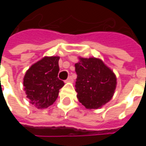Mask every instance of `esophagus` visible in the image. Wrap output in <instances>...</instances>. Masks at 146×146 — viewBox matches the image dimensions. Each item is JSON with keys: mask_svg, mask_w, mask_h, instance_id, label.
<instances>
[{"mask_svg": "<svg viewBox=\"0 0 146 146\" xmlns=\"http://www.w3.org/2000/svg\"><path fill=\"white\" fill-rule=\"evenodd\" d=\"M73 78L72 77V76H69V77L67 78V80H65V82L66 83L73 82Z\"/></svg>", "mask_w": 146, "mask_h": 146, "instance_id": "esophagus-1", "label": "esophagus"}]
</instances>
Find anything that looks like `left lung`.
I'll return each mask as SVG.
<instances>
[{
    "instance_id": "left-lung-1",
    "label": "left lung",
    "mask_w": 146,
    "mask_h": 146,
    "mask_svg": "<svg viewBox=\"0 0 146 146\" xmlns=\"http://www.w3.org/2000/svg\"><path fill=\"white\" fill-rule=\"evenodd\" d=\"M79 60L75 64L77 98L87 109H99L113 98L116 76L101 59L79 58Z\"/></svg>"
}]
</instances>
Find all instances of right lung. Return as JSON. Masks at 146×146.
I'll return each mask as SVG.
<instances>
[{"mask_svg":"<svg viewBox=\"0 0 146 146\" xmlns=\"http://www.w3.org/2000/svg\"><path fill=\"white\" fill-rule=\"evenodd\" d=\"M58 56L44 57L31 66L23 78L24 90L30 102L37 109L54 103L64 82L58 79Z\"/></svg>","mask_w":146,"mask_h":146,"instance_id":"right-lung-1","label":"right lung"}]
</instances>
